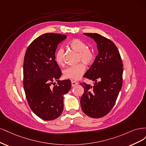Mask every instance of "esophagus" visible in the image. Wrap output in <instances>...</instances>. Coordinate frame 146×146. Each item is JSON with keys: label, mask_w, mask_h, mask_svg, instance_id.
<instances>
[{"label": "esophagus", "mask_w": 146, "mask_h": 146, "mask_svg": "<svg viewBox=\"0 0 146 146\" xmlns=\"http://www.w3.org/2000/svg\"><path fill=\"white\" fill-rule=\"evenodd\" d=\"M78 84V82H75V81H72V87H74V86H77Z\"/></svg>", "instance_id": "1"}]
</instances>
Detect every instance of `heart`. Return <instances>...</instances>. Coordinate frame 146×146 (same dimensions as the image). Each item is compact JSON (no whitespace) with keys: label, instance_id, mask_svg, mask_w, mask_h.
Listing matches in <instances>:
<instances>
[{"label":"heart","instance_id":"heart-1","mask_svg":"<svg viewBox=\"0 0 146 146\" xmlns=\"http://www.w3.org/2000/svg\"><path fill=\"white\" fill-rule=\"evenodd\" d=\"M68 45L70 48L78 53V62L82 61L86 65H90L93 62L95 59V54L93 51L90 48H87L86 43L83 40L75 39L70 41ZM63 56L64 50L62 48H59L56 51L54 60L58 65H63ZM83 63L80 62L67 67L63 72L64 78L72 80H79L86 71V67Z\"/></svg>","mask_w":146,"mask_h":146}]
</instances>
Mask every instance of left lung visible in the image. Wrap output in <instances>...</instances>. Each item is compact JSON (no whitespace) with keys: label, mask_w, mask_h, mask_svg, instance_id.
Listing matches in <instances>:
<instances>
[{"label":"left lung","mask_w":146,"mask_h":146,"mask_svg":"<svg viewBox=\"0 0 146 146\" xmlns=\"http://www.w3.org/2000/svg\"><path fill=\"white\" fill-rule=\"evenodd\" d=\"M97 44L98 54L84 77L95 82L94 86L83 82L81 106L84 113L100 118L114 106L123 85V65L119 51L110 39L97 33H84Z\"/></svg>","instance_id":"left-lung-1"}]
</instances>
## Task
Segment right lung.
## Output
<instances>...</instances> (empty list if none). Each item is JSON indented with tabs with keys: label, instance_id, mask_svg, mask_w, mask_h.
I'll return each instance as SVG.
<instances>
[{
	"label": "right lung",
	"instance_id": "right-lung-1",
	"mask_svg": "<svg viewBox=\"0 0 146 146\" xmlns=\"http://www.w3.org/2000/svg\"><path fill=\"white\" fill-rule=\"evenodd\" d=\"M67 36L45 33L33 41L23 61V88L32 111L40 118L53 120L62 113L64 95L72 87L70 80H58L62 72L54 60L58 45ZM54 81H57L55 86ZM54 84L55 86L51 87Z\"/></svg>",
	"mask_w": 146,
	"mask_h": 146
}]
</instances>
